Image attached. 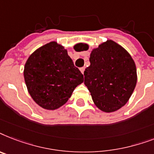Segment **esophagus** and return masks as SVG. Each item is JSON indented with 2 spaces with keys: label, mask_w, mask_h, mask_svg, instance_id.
Masks as SVG:
<instances>
[{
  "label": "esophagus",
  "mask_w": 154,
  "mask_h": 154,
  "mask_svg": "<svg viewBox=\"0 0 154 154\" xmlns=\"http://www.w3.org/2000/svg\"><path fill=\"white\" fill-rule=\"evenodd\" d=\"M84 71H85V67H81V68H80V71H81V72H82V74L84 73Z\"/></svg>",
  "instance_id": "esophagus-1"
}]
</instances>
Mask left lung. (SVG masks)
I'll use <instances>...</instances> for the list:
<instances>
[{"mask_svg": "<svg viewBox=\"0 0 154 154\" xmlns=\"http://www.w3.org/2000/svg\"><path fill=\"white\" fill-rule=\"evenodd\" d=\"M79 48L82 51L89 48L87 44ZM90 63L84 71V84L97 107L110 113L126 105L137 79L136 65L129 52L107 40L92 50Z\"/></svg>", "mask_w": 154, "mask_h": 154, "instance_id": "left-lung-1", "label": "left lung"}]
</instances>
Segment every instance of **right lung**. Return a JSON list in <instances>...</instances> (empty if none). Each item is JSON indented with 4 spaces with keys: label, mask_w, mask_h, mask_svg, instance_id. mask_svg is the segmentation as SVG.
Listing matches in <instances>:
<instances>
[{
    "label": "right lung",
    "mask_w": 154,
    "mask_h": 154,
    "mask_svg": "<svg viewBox=\"0 0 154 154\" xmlns=\"http://www.w3.org/2000/svg\"><path fill=\"white\" fill-rule=\"evenodd\" d=\"M24 77L33 100L49 110L65 104L83 82V74L74 66L67 50L56 41L40 47L28 57Z\"/></svg>",
    "instance_id": "1"
}]
</instances>
